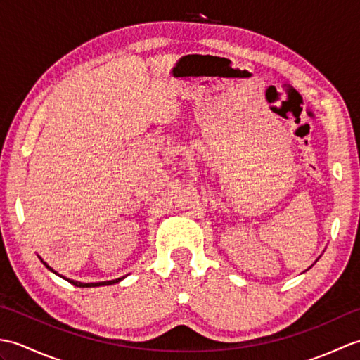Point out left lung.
I'll use <instances>...</instances> for the list:
<instances>
[{
    "instance_id": "left-lung-1",
    "label": "left lung",
    "mask_w": 360,
    "mask_h": 360,
    "mask_svg": "<svg viewBox=\"0 0 360 360\" xmlns=\"http://www.w3.org/2000/svg\"><path fill=\"white\" fill-rule=\"evenodd\" d=\"M317 259H319V258H317ZM317 259H316V262H317Z\"/></svg>"
}]
</instances>
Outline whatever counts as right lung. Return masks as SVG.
Returning a JSON list of instances; mask_svg holds the SVG:
<instances>
[{"label":"right lung","instance_id":"obj_1","mask_svg":"<svg viewBox=\"0 0 360 360\" xmlns=\"http://www.w3.org/2000/svg\"><path fill=\"white\" fill-rule=\"evenodd\" d=\"M38 258H40L41 259V263L46 266V267H48V269L51 271V272H53V274H57V275H60L58 272H56V271H53L52 269V267L48 264V263H46V262H43V258L40 257V255H38ZM60 277H62V278H65L66 281H70L71 283V285H74V286H77V288H97V286H108V285H114V283H119V281H122V280H124L125 277H120V278H116V280H108V281H96V283H82V281H77V280H72V278H66V277H63V275H60Z\"/></svg>","mask_w":360,"mask_h":360}]
</instances>
